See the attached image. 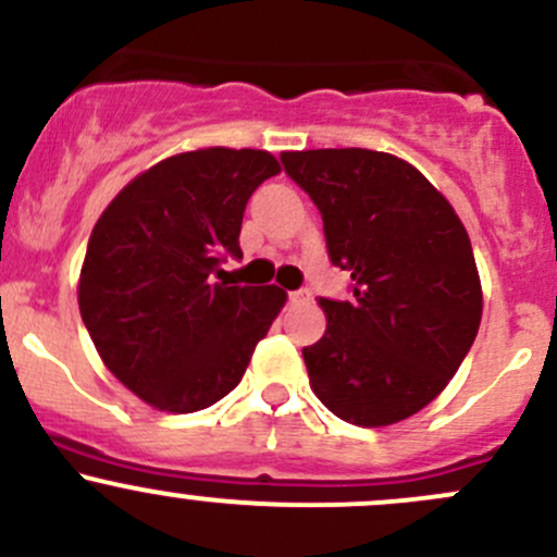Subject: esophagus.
<instances>
[{
	"label": "esophagus",
	"mask_w": 557,
	"mask_h": 557,
	"mask_svg": "<svg viewBox=\"0 0 557 557\" xmlns=\"http://www.w3.org/2000/svg\"><path fill=\"white\" fill-rule=\"evenodd\" d=\"M288 299L290 301H310V290H290Z\"/></svg>",
	"instance_id": "esophagus-1"
}]
</instances>
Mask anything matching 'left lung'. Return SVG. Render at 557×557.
Masks as SVG:
<instances>
[{"label":"left lung","mask_w":557,"mask_h":557,"mask_svg":"<svg viewBox=\"0 0 557 557\" xmlns=\"http://www.w3.org/2000/svg\"><path fill=\"white\" fill-rule=\"evenodd\" d=\"M318 205L331 261L352 299H320L325 334L305 347L314 396L345 423L383 429L434 401L482 320V285L453 205L398 156L285 150Z\"/></svg>","instance_id":"1"}]
</instances>
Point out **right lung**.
Returning <instances> with one entry per match:
<instances>
[{
    "instance_id": "obj_1",
    "label": "right lung",
    "mask_w": 557,
    "mask_h": 557,
    "mask_svg": "<svg viewBox=\"0 0 557 557\" xmlns=\"http://www.w3.org/2000/svg\"><path fill=\"white\" fill-rule=\"evenodd\" d=\"M277 172L267 150H185L128 180L99 215L77 305L104 367L153 409L221 401L285 307L277 285L215 283L226 252L243 258L247 199Z\"/></svg>"
}]
</instances>
